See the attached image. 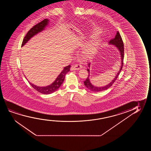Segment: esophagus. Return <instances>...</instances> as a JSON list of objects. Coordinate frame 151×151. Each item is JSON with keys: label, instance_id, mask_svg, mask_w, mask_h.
<instances>
[{"label": "esophagus", "instance_id": "1", "mask_svg": "<svg viewBox=\"0 0 151 151\" xmlns=\"http://www.w3.org/2000/svg\"><path fill=\"white\" fill-rule=\"evenodd\" d=\"M83 68V66H82V65H81L80 64H75V65H73L71 67V68H70V70H78L79 69H81V68Z\"/></svg>", "mask_w": 151, "mask_h": 151}]
</instances>
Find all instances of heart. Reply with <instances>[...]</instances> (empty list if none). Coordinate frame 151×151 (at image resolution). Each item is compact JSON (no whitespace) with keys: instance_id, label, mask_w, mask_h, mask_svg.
I'll list each match as a JSON object with an SVG mask.
<instances>
[{"instance_id":"obj_1","label":"heart","mask_w":151,"mask_h":151,"mask_svg":"<svg viewBox=\"0 0 151 151\" xmlns=\"http://www.w3.org/2000/svg\"><path fill=\"white\" fill-rule=\"evenodd\" d=\"M101 43V39L98 36H95L86 44L83 50L84 56L89 57L96 54Z\"/></svg>"}]
</instances>
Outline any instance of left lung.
<instances>
[{
  "mask_svg": "<svg viewBox=\"0 0 151 151\" xmlns=\"http://www.w3.org/2000/svg\"><path fill=\"white\" fill-rule=\"evenodd\" d=\"M109 44H112L114 45H116V47L118 48V50H119L121 54V65L120 66V70L118 72L117 74L116 75V77H114V80L111 81V83H109V84L106 85L105 86L101 87H95L91 84V83L90 81L89 77H90V70L89 69H87V70L88 72V76L87 77V79L86 81H84V84L86 87H87L88 89L91 90V91L93 92H101V91H105L106 90L109 88L112 85L114 84V83L115 82V81L116 80V79L118 78L119 75L120 74L121 71L122 70L123 66V60H124V44L122 40V37L120 35V33L118 31L116 34V37L114 39L110 40ZM90 63H89L88 66L90 68Z\"/></svg>",
  "mask_w": 151,
  "mask_h": 151,
  "instance_id": "left-lung-1",
  "label": "left lung"
}]
</instances>
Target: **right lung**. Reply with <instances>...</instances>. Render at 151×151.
Listing matches in <instances>:
<instances>
[{
    "instance_id": "obj_1",
    "label": "right lung",
    "mask_w": 151,
    "mask_h": 151,
    "mask_svg": "<svg viewBox=\"0 0 151 151\" xmlns=\"http://www.w3.org/2000/svg\"><path fill=\"white\" fill-rule=\"evenodd\" d=\"M48 21L49 20L47 19H44L42 22L34 26L32 28H31L24 38L23 42L22 44V46L24 45L33 35H35L37 33L43 30L46 26L47 25ZM70 65L64 67L63 70H62V72L60 73L55 81L48 86L44 87H37L29 82V84L31 85L33 89H35V90L38 91L40 93H42L44 94H49L50 93H53L57 91L61 86V85H62L64 81L65 75L70 70Z\"/></svg>"
}]
</instances>
